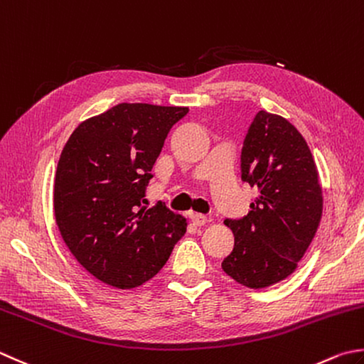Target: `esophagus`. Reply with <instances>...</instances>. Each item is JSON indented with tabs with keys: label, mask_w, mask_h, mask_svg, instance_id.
<instances>
[{
	"label": "esophagus",
	"mask_w": 364,
	"mask_h": 364,
	"mask_svg": "<svg viewBox=\"0 0 364 364\" xmlns=\"http://www.w3.org/2000/svg\"><path fill=\"white\" fill-rule=\"evenodd\" d=\"M191 219H192V223L198 227L208 223V218H206L205 215H200V213H191Z\"/></svg>",
	"instance_id": "1"
}]
</instances>
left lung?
Returning a JSON list of instances; mask_svg holds the SVG:
<instances>
[{
	"label": "left lung",
	"mask_w": 364,
	"mask_h": 364,
	"mask_svg": "<svg viewBox=\"0 0 364 364\" xmlns=\"http://www.w3.org/2000/svg\"><path fill=\"white\" fill-rule=\"evenodd\" d=\"M241 180L257 189V197L245 218L224 220L235 246L223 269L241 286L263 289L296 269L322 218V188L303 135L265 110L246 134Z\"/></svg>",
	"instance_id": "1"
}]
</instances>
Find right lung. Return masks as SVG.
Segmentation results:
<instances>
[{
    "instance_id": "right-lung-1",
    "label": "right lung",
    "mask_w": 364,
    "mask_h": 364,
    "mask_svg": "<svg viewBox=\"0 0 364 364\" xmlns=\"http://www.w3.org/2000/svg\"><path fill=\"white\" fill-rule=\"evenodd\" d=\"M188 107L118 104L85 119L64 145L53 186L63 241L101 282L134 289L161 272L188 223L145 189L168 131Z\"/></svg>"
}]
</instances>
